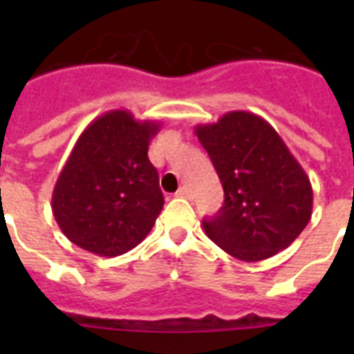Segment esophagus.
Wrapping results in <instances>:
<instances>
[{
    "label": "esophagus",
    "instance_id": "1",
    "mask_svg": "<svg viewBox=\"0 0 354 354\" xmlns=\"http://www.w3.org/2000/svg\"><path fill=\"white\" fill-rule=\"evenodd\" d=\"M178 196H182V198H191V189L187 185H182V187L178 189Z\"/></svg>",
    "mask_w": 354,
    "mask_h": 354
}]
</instances>
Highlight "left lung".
I'll list each match as a JSON object with an SVG mask.
<instances>
[{
  "label": "left lung",
  "instance_id": "8db88e82",
  "mask_svg": "<svg viewBox=\"0 0 354 354\" xmlns=\"http://www.w3.org/2000/svg\"><path fill=\"white\" fill-rule=\"evenodd\" d=\"M224 187L205 235L239 261L274 257L313 216V185L275 128L252 112L224 113L194 128Z\"/></svg>",
  "mask_w": 354,
  "mask_h": 354
}]
</instances>
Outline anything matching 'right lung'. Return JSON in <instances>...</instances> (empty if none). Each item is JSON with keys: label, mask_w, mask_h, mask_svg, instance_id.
I'll use <instances>...</instances> for the list:
<instances>
[{"label": "right lung", "mask_w": 354, "mask_h": 354, "mask_svg": "<svg viewBox=\"0 0 354 354\" xmlns=\"http://www.w3.org/2000/svg\"><path fill=\"white\" fill-rule=\"evenodd\" d=\"M160 127L110 110L80 133L51 198L55 221L73 244L118 257L149 235L163 209L158 171L147 154Z\"/></svg>", "instance_id": "add662e5"}]
</instances>
